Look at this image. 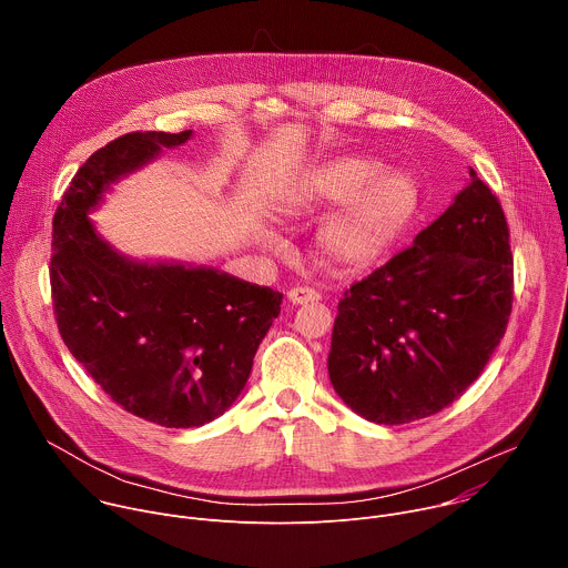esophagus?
I'll use <instances>...</instances> for the list:
<instances>
[{
    "label": "esophagus",
    "mask_w": 568,
    "mask_h": 568,
    "mask_svg": "<svg viewBox=\"0 0 568 568\" xmlns=\"http://www.w3.org/2000/svg\"><path fill=\"white\" fill-rule=\"evenodd\" d=\"M287 301L292 305H307V303L318 301V294L314 290H310V287H292L287 292Z\"/></svg>",
    "instance_id": "obj_1"
}]
</instances>
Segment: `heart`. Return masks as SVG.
Wrapping results in <instances>:
<instances>
[{
	"label": "heart",
	"instance_id": "heart-1",
	"mask_svg": "<svg viewBox=\"0 0 568 568\" xmlns=\"http://www.w3.org/2000/svg\"><path fill=\"white\" fill-rule=\"evenodd\" d=\"M342 204L323 217L314 233L316 261L337 274L375 265L407 229L418 209L416 184L399 173L375 175L366 159L342 156L312 171L281 200L283 215H301ZM258 240L274 247L276 237L261 229Z\"/></svg>",
	"mask_w": 568,
	"mask_h": 568
}]
</instances>
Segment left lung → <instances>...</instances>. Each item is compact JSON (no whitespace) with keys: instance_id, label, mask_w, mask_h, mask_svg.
Instances as JSON below:
<instances>
[{"instance_id":"1","label":"left lung","mask_w":568,"mask_h":568,"mask_svg":"<svg viewBox=\"0 0 568 568\" xmlns=\"http://www.w3.org/2000/svg\"><path fill=\"white\" fill-rule=\"evenodd\" d=\"M499 200L467 186L393 256L344 292L328 373L357 416L404 425L438 414L480 375L513 310V254Z\"/></svg>"}]
</instances>
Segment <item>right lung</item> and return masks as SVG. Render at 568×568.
I'll use <instances>...</instances> for the list:
<instances>
[{"label": "right lung", "mask_w": 568, "mask_h": 568, "mask_svg": "<svg viewBox=\"0 0 568 568\" xmlns=\"http://www.w3.org/2000/svg\"><path fill=\"white\" fill-rule=\"evenodd\" d=\"M191 136L130 132L97 150L53 215L49 272L69 353L125 412L175 429L202 427L237 399L283 301L217 267L130 258L90 217L114 184Z\"/></svg>", "instance_id": "obj_1"}]
</instances>
